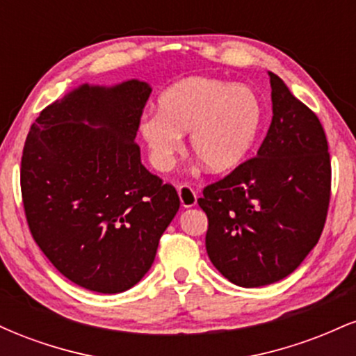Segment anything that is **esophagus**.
<instances>
[{
    "label": "esophagus",
    "mask_w": 356,
    "mask_h": 356,
    "mask_svg": "<svg viewBox=\"0 0 356 356\" xmlns=\"http://www.w3.org/2000/svg\"><path fill=\"white\" fill-rule=\"evenodd\" d=\"M177 192H179V199H181L182 207H194L195 204H197V194H195V191L192 189L191 186H187V184L179 186Z\"/></svg>",
    "instance_id": "1"
}]
</instances>
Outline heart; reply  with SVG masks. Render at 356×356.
Segmentation results:
<instances>
[{
    "instance_id": "1",
    "label": "heart",
    "mask_w": 356,
    "mask_h": 356,
    "mask_svg": "<svg viewBox=\"0 0 356 356\" xmlns=\"http://www.w3.org/2000/svg\"><path fill=\"white\" fill-rule=\"evenodd\" d=\"M157 113L140 120V132L154 165L167 170L191 132L194 157L212 174L243 164L263 122L259 97L248 85L209 76H187L161 93Z\"/></svg>"
}]
</instances>
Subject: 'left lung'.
I'll list each match as a JSON object with an SVG mask.
<instances>
[{
    "label": "left lung",
    "mask_w": 356,
    "mask_h": 356,
    "mask_svg": "<svg viewBox=\"0 0 356 356\" xmlns=\"http://www.w3.org/2000/svg\"><path fill=\"white\" fill-rule=\"evenodd\" d=\"M273 120L256 157L204 187L211 263L231 283L259 288L291 275L316 246L332 191L318 117L268 72Z\"/></svg>",
    "instance_id": "left-lung-1"
}]
</instances>
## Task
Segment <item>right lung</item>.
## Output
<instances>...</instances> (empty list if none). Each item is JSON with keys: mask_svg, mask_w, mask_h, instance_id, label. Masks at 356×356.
<instances>
[{"mask_svg": "<svg viewBox=\"0 0 356 356\" xmlns=\"http://www.w3.org/2000/svg\"><path fill=\"white\" fill-rule=\"evenodd\" d=\"M152 88L80 85L42 110L22 157L31 236L65 277L113 295L136 286L177 214V191L140 162L136 136Z\"/></svg>", "mask_w": 356, "mask_h": 356, "instance_id": "add662e5", "label": "right lung"}]
</instances>
